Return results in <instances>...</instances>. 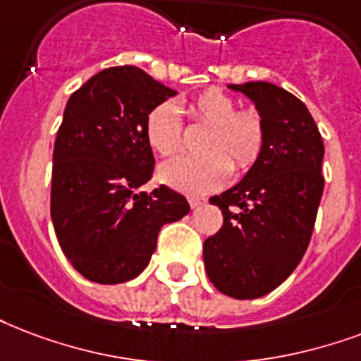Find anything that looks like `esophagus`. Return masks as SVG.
<instances>
[{
    "label": "esophagus",
    "mask_w": 361,
    "mask_h": 361,
    "mask_svg": "<svg viewBox=\"0 0 361 361\" xmlns=\"http://www.w3.org/2000/svg\"><path fill=\"white\" fill-rule=\"evenodd\" d=\"M202 204H206V199H200V197H191V199H189V206H191L192 210Z\"/></svg>",
    "instance_id": "1"
}]
</instances>
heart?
I'll use <instances>...</instances> for the list:
<instances>
[{"mask_svg": "<svg viewBox=\"0 0 361 361\" xmlns=\"http://www.w3.org/2000/svg\"><path fill=\"white\" fill-rule=\"evenodd\" d=\"M236 100L224 90L210 89L185 106L187 115L210 126L202 149L204 155L178 157L159 169V180L183 195H208L229 180L231 158L236 170L252 169L263 153L265 121L255 109L236 111ZM145 142L157 155L170 157L181 147L180 111L162 102L151 109L144 125ZM229 156L228 159L226 157Z\"/></svg>", "mask_w": 361, "mask_h": 361, "instance_id": "heart-1", "label": "heart"}]
</instances>
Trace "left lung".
<instances>
[{
  "label": "left lung",
  "instance_id": "obj_1",
  "mask_svg": "<svg viewBox=\"0 0 361 361\" xmlns=\"http://www.w3.org/2000/svg\"><path fill=\"white\" fill-rule=\"evenodd\" d=\"M255 104L267 126L263 153L236 185L212 197L224 225L204 240L206 274L235 299L279 288L309 247L324 192V142L299 98L272 82L229 85Z\"/></svg>",
  "mask_w": 361,
  "mask_h": 361
}]
</instances>
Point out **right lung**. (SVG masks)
Listing matches in <instances>:
<instances>
[{
	"label": "right lung",
	"instance_id": "add662e5",
	"mask_svg": "<svg viewBox=\"0 0 361 361\" xmlns=\"http://www.w3.org/2000/svg\"><path fill=\"white\" fill-rule=\"evenodd\" d=\"M176 94L136 66H117L90 77L66 104L52 153L51 217L64 255L90 282L136 279L162 225L191 210L169 187L140 191L155 166L145 117Z\"/></svg>",
	"mask_w": 361,
	"mask_h": 361
}]
</instances>
